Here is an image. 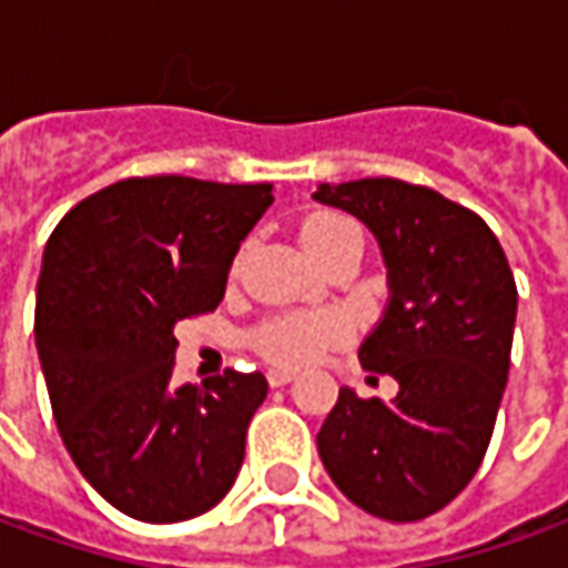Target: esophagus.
Listing matches in <instances>:
<instances>
[{
  "label": "esophagus",
  "mask_w": 568,
  "mask_h": 568,
  "mask_svg": "<svg viewBox=\"0 0 568 568\" xmlns=\"http://www.w3.org/2000/svg\"><path fill=\"white\" fill-rule=\"evenodd\" d=\"M267 382L273 388H283L288 382H295V373L292 369H267Z\"/></svg>",
  "instance_id": "obj_1"
}]
</instances>
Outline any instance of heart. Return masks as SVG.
Masks as SVG:
<instances>
[{
  "label": "heart",
  "instance_id": "b5f03b06",
  "mask_svg": "<svg viewBox=\"0 0 568 568\" xmlns=\"http://www.w3.org/2000/svg\"><path fill=\"white\" fill-rule=\"evenodd\" d=\"M345 235H357V226L342 214H314L301 223V245L314 261ZM348 335L335 314H285L273 316L254 329V348L276 366H304Z\"/></svg>",
  "mask_w": 568,
  "mask_h": 568
}]
</instances>
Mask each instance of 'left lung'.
I'll return each mask as SVG.
<instances>
[{
    "mask_svg": "<svg viewBox=\"0 0 568 568\" xmlns=\"http://www.w3.org/2000/svg\"><path fill=\"white\" fill-rule=\"evenodd\" d=\"M314 202L376 235L388 301L361 364L397 382L379 397L338 388L316 450L338 491L388 523L447 507L476 476L510 373L516 283L488 223L400 180L320 183Z\"/></svg>",
    "mask_w": 568,
    "mask_h": 568,
    "instance_id": "obj_1",
    "label": "left lung"
}]
</instances>
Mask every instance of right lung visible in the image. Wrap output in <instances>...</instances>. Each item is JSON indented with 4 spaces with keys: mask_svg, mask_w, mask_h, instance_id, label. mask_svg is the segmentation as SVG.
Instances as JSON below:
<instances>
[{
    "mask_svg": "<svg viewBox=\"0 0 568 568\" xmlns=\"http://www.w3.org/2000/svg\"><path fill=\"white\" fill-rule=\"evenodd\" d=\"M273 183L133 176L71 207L42 252L37 351L61 442L139 523L202 516L233 488L261 373L173 385V326L214 311Z\"/></svg>",
    "mask_w": 568,
    "mask_h": 568,
    "instance_id": "obj_1",
    "label": "right lung"
}]
</instances>
